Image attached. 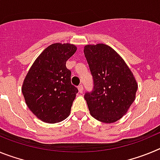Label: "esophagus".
I'll return each instance as SVG.
<instances>
[{"label": "esophagus", "instance_id": "obj_1", "mask_svg": "<svg viewBox=\"0 0 160 160\" xmlns=\"http://www.w3.org/2000/svg\"><path fill=\"white\" fill-rule=\"evenodd\" d=\"M78 90H79V92L80 93H82L83 92V87H82V85H80V86H78Z\"/></svg>", "mask_w": 160, "mask_h": 160}]
</instances>
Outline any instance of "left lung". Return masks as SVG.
Listing matches in <instances>:
<instances>
[{
  "instance_id": "1",
  "label": "left lung",
  "mask_w": 160,
  "mask_h": 160,
  "mask_svg": "<svg viewBox=\"0 0 160 160\" xmlns=\"http://www.w3.org/2000/svg\"><path fill=\"white\" fill-rule=\"evenodd\" d=\"M84 54L94 84L92 92L84 96L90 114L105 123L116 122L135 101V76L122 57L105 44L87 45Z\"/></svg>"
}]
</instances>
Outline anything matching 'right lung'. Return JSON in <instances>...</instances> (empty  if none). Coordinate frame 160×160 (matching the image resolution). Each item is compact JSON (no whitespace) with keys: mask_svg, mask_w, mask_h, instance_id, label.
Returning <instances> with one entry per match:
<instances>
[{"mask_svg":"<svg viewBox=\"0 0 160 160\" xmlns=\"http://www.w3.org/2000/svg\"><path fill=\"white\" fill-rule=\"evenodd\" d=\"M76 50L73 44H52L37 58L24 79L25 103L42 122L56 123L70 115L78 89L71 84L66 63Z\"/></svg>","mask_w":160,"mask_h":160,"instance_id":"right-lung-1","label":"right lung"}]
</instances>
